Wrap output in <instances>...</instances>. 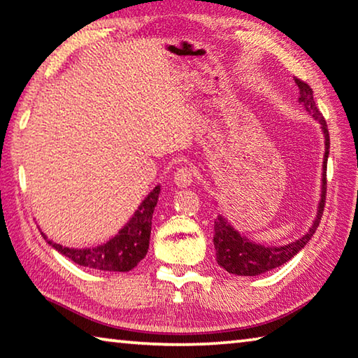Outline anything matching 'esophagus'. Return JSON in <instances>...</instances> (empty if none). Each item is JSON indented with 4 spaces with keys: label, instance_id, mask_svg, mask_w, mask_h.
Segmentation results:
<instances>
[{
    "label": "esophagus",
    "instance_id": "1",
    "mask_svg": "<svg viewBox=\"0 0 358 358\" xmlns=\"http://www.w3.org/2000/svg\"><path fill=\"white\" fill-rule=\"evenodd\" d=\"M192 180H194V170L191 167L181 166L180 169L175 170L173 181L175 185L180 186V188H186V186H189L192 183Z\"/></svg>",
    "mask_w": 358,
    "mask_h": 358
}]
</instances>
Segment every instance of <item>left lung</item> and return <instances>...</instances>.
Segmentation results:
<instances>
[{
    "label": "left lung",
    "mask_w": 358,
    "mask_h": 358,
    "mask_svg": "<svg viewBox=\"0 0 358 358\" xmlns=\"http://www.w3.org/2000/svg\"><path fill=\"white\" fill-rule=\"evenodd\" d=\"M294 83L299 89V103L308 110L317 121L320 122L323 134H325V159H323V178H322V199L319 203V213L312 224V228L301 239L294 241L288 245L283 247H264L259 243H255L252 241L245 239L241 236L228 221L224 218L218 217L215 220L213 224V245L215 252H217V263L221 268L226 269L229 274L236 275H258L263 272H268L274 268H279L288 259H292L301 248H304L306 243L310 241L314 232L319 226L323 208H325L327 201V161H328V150H330V134H328L327 121L323 117L319 108L315 105L314 100V90L310 89L308 83L303 79L294 78Z\"/></svg>",
    "instance_id": "8db88e82"
}]
</instances>
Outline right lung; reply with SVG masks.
<instances>
[{
	"label": "right lung",
	"instance_id": "add662e5",
	"mask_svg": "<svg viewBox=\"0 0 358 358\" xmlns=\"http://www.w3.org/2000/svg\"><path fill=\"white\" fill-rule=\"evenodd\" d=\"M159 191H161V188L156 186L148 197L141 202V206L134 217L130 218L129 223L119 231V234L113 237L110 242L103 243V245L78 250V248L62 247L60 243H54L50 241H48V243H50L57 252L70 258L73 263L84 266V268L115 272H127L134 269L148 253L151 218L157 203ZM43 237L46 239L44 234Z\"/></svg>",
	"mask_w": 358,
	"mask_h": 358
}]
</instances>
